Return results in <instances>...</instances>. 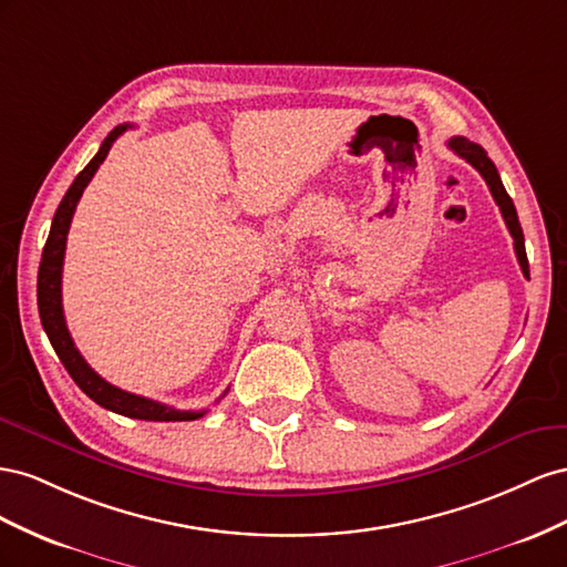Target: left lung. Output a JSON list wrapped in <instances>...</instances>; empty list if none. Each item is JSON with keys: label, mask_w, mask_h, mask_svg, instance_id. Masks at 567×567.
<instances>
[{"label": "left lung", "mask_w": 567, "mask_h": 567, "mask_svg": "<svg viewBox=\"0 0 567 567\" xmlns=\"http://www.w3.org/2000/svg\"><path fill=\"white\" fill-rule=\"evenodd\" d=\"M446 144H449L451 152H456L461 158H465L467 164H471L484 177V183H487L494 202L501 208V216H504V220H506V228H508V233L513 237L517 264H520L523 275L529 280V264H527V254H525V237H523L520 220H517V212H515V206H513V199L508 197L504 183H501L498 171L492 164V158L487 156V152L480 147V144L465 140V137H451Z\"/></svg>", "instance_id": "1"}]
</instances>
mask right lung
<instances>
[{"instance_id": "add662e5", "label": "right lung", "mask_w": 567, "mask_h": 567, "mask_svg": "<svg viewBox=\"0 0 567 567\" xmlns=\"http://www.w3.org/2000/svg\"><path fill=\"white\" fill-rule=\"evenodd\" d=\"M127 127L133 125H118L106 135L102 142L100 152L94 154L90 164L78 173L73 185L69 187L66 197L61 199L54 220H52V230L50 237H47V245L42 249V261L38 270V309H40V320L42 328L50 337V342L59 355V361L63 368L69 370V375L73 382L83 390L94 403H100L102 409H109L113 413H121L125 417H137V420H161V423H171V420H197L206 411H177L173 406H166V403H158L154 399H144L137 394H131L125 390H118L104 378H100L94 370L87 365V361L80 355L75 349L71 332L66 328V318H63V306H61V270H63V254H66V235L71 228V220L75 214V206L83 197L85 187L94 177L96 168L102 166V161L106 158L109 150L113 147Z\"/></svg>"}]
</instances>
